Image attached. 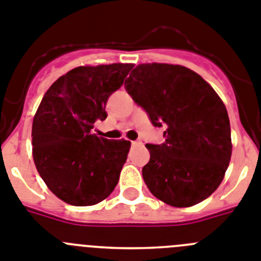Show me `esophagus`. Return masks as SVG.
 Returning a JSON list of instances; mask_svg holds the SVG:
<instances>
[{
	"label": "esophagus",
	"mask_w": 261,
	"mask_h": 261,
	"mask_svg": "<svg viewBox=\"0 0 261 261\" xmlns=\"http://www.w3.org/2000/svg\"><path fill=\"white\" fill-rule=\"evenodd\" d=\"M139 144H141L140 141H132V145H139Z\"/></svg>",
	"instance_id": "1"
}]
</instances>
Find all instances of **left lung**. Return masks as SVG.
<instances>
[{
	"mask_svg": "<svg viewBox=\"0 0 261 261\" xmlns=\"http://www.w3.org/2000/svg\"><path fill=\"white\" fill-rule=\"evenodd\" d=\"M128 93L165 142L146 144L142 177L155 198L190 207L219 188L232 153L228 113L213 87L194 71L165 63L139 64L125 80Z\"/></svg>",
	"mask_w": 261,
	"mask_h": 261,
	"instance_id": "obj_1",
	"label": "left lung"
}]
</instances>
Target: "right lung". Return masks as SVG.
<instances>
[{"label":"right lung","mask_w":261,"mask_h":261,"mask_svg":"<svg viewBox=\"0 0 261 261\" xmlns=\"http://www.w3.org/2000/svg\"><path fill=\"white\" fill-rule=\"evenodd\" d=\"M133 64L82 66L61 76L44 93L33 120V158L59 199L92 206L119 182L130 142L92 133L107 119L108 97L124 83Z\"/></svg>","instance_id":"1"}]
</instances>
